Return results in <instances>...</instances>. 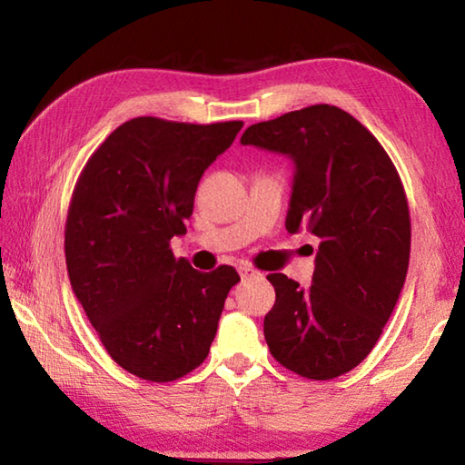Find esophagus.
I'll use <instances>...</instances> for the list:
<instances>
[{
	"mask_svg": "<svg viewBox=\"0 0 465 465\" xmlns=\"http://www.w3.org/2000/svg\"><path fill=\"white\" fill-rule=\"evenodd\" d=\"M238 271H240L242 279H254V277H258V274H261L256 269H252L250 264H240Z\"/></svg>",
	"mask_w": 465,
	"mask_h": 465,
	"instance_id": "1",
	"label": "esophagus"
}]
</instances>
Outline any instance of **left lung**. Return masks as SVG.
<instances>
[{
  "mask_svg": "<svg viewBox=\"0 0 465 465\" xmlns=\"http://www.w3.org/2000/svg\"><path fill=\"white\" fill-rule=\"evenodd\" d=\"M242 145L287 155L295 166L285 227L320 240L312 287L269 279L264 338L282 367L334 380L380 341L411 258V213L396 168L371 133L342 108L316 104L243 131Z\"/></svg>",
  "mask_w": 465,
  "mask_h": 465,
  "instance_id": "8db88e82",
  "label": "left lung"
}]
</instances>
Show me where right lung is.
I'll return each mask as SVG.
<instances>
[{"instance_id":"add662e5","label":"right lung","mask_w":465,"mask_h":465,"mask_svg":"<svg viewBox=\"0 0 465 465\" xmlns=\"http://www.w3.org/2000/svg\"><path fill=\"white\" fill-rule=\"evenodd\" d=\"M242 121L191 124L137 116L106 137L74 188L65 223L72 289L116 363L174 381L209 355L233 266L194 271L170 240L186 233L194 193Z\"/></svg>"}]
</instances>
